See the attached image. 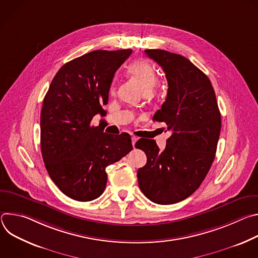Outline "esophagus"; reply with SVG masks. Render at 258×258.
<instances>
[{"label":"esophagus","mask_w":258,"mask_h":258,"mask_svg":"<svg viewBox=\"0 0 258 258\" xmlns=\"http://www.w3.org/2000/svg\"><path fill=\"white\" fill-rule=\"evenodd\" d=\"M138 141V138L137 137H132V144H133V146H134V148H135V144H136V142Z\"/></svg>","instance_id":"34e87169"}]
</instances>
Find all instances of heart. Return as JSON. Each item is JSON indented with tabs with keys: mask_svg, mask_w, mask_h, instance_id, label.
<instances>
[{
	"mask_svg": "<svg viewBox=\"0 0 258 258\" xmlns=\"http://www.w3.org/2000/svg\"><path fill=\"white\" fill-rule=\"evenodd\" d=\"M130 76L136 80L144 92H151L156 84V72L153 66L146 60L134 61L127 68ZM116 88H111V94H115Z\"/></svg>",
	"mask_w": 258,
	"mask_h": 258,
	"instance_id": "obj_1",
	"label": "heart"
}]
</instances>
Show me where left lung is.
Instances as JSON below:
<instances>
[{
	"instance_id": "1",
	"label": "left lung",
	"mask_w": 258,
	"mask_h": 258,
	"mask_svg": "<svg viewBox=\"0 0 258 258\" xmlns=\"http://www.w3.org/2000/svg\"><path fill=\"white\" fill-rule=\"evenodd\" d=\"M163 69L167 96L153 119L171 136L163 151L154 140H139L147 163L138 170L139 187L157 204L185 200L201 185L215 157L222 118L209 79L189 59L164 50H145Z\"/></svg>"
}]
</instances>
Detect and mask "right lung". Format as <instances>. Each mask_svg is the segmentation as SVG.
Returning <instances> with one entry per match:
<instances>
[{"label": "right lung", "instance_id": "obj_1", "mask_svg": "<svg viewBox=\"0 0 258 258\" xmlns=\"http://www.w3.org/2000/svg\"><path fill=\"white\" fill-rule=\"evenodd\" d=\"M132 50L87 53L64 64L54 77L41 112V150L47 171L59 190L78 201L102 195L106 167L133 150L131 136L107 135L91 125L103 105L115 71Z\"/></svg>", "mask_w": 258, "mask_h": 258}]
</instances>
